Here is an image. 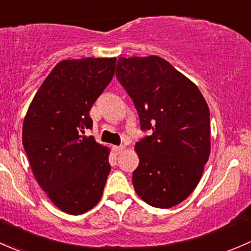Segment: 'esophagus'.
Instances as JSON below:
<instances>
[{
    "label": "esophagus",
    "instance_id": "obj_1",
    "mask_svg": "<svg viewBox=\"0 0 251 251\" xmlns=\"http://www.w3.org/2000/svg\"><path fill=\"white\" fill-rule=\"evenodd\" d=\"M123 150H125V146H123V145H121V146H113V151H115L116 154L121 153Z\"/></svg>",
    "mask_w": 251,
    "mask_h": 251
}]
</instances>
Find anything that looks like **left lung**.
Wrapping results in <instances>:
<instances>
[{
    "label": "left lung",
    "instance_id": "1",
    "mask_svg": "<svg viewBox=\"0 0 251 251\" xmlns=\"http://www.w3.org/2000/svg\"><path fill=\"white\" fill-rule=\"evenodd\" d=\"M116 76L141 129L152 131L135 145L134 190L154 208H172L193 192L209 159L208 104L192 81L157 55L121 56Z\"/></svg>",
    "mask_w": 251,
    "mask_h": 251
}]
</instances>
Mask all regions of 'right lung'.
<instances>
[{"label":"right lung","mask_w":251,"mask_h":251,"mask_svg":"<svg viewBox=\"0 0 251 251\" xmlns=\"http://www.w3.org/2000/svg\"><path fill=\"white\" fill-rule=\"evenodd\" d=\"M116 58L56 64L31 101L23 145L36 181L60 210L79 215L100 201L110 150L86 136L89 111L115 75Z\"/></svg>","instance_id":"1"}]
</instances>
